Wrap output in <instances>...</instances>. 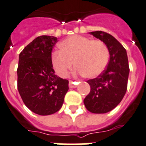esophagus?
<instances>
[{"instance_id": "1", "label": "esophagus", "mask_w": 146, "mask_h": 146, "mask_svg": "<svg viewBox=\"0 0 146 146\" xmlns=\"http://www.w3.org/2000/svg\"><path fill=\"white\" fill-rule=\"evenodd\" d=\"M77 84H78V82H74L73 81H69V87L70 88H75V87H77Z\"/></svg>"}]
</instances>
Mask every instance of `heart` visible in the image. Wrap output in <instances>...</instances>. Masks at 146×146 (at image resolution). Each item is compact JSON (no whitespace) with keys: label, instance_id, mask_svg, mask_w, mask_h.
<instances>
[{"label":"heart","instance_id":"1","mask_svg":"<svg viewBox=\"0 0 146 146\" xmlns=\"http://www.w3.org/2000/svg\"><path fill=\"white\" fill-rule=\"evenodd\" d=\"M60 50L53 52L51 63L55 71L61 77L68 76L73 66L76 73L95 78L104 70L108 63L109 50L103 41L91 40L81 35H74L59 44Z\"/></svg>","mask_w":146,"mask_h":146}]
</instances>
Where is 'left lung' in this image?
I'll list each match as a JSON object with an SVG mask.
<instances>
[{"label":"left lung","mask_w":146,"mask_h":146,"mask_svg":"<svg viewBox=\"0 0 146 146\" xmlns=\"http://www.w3.org/2000/svg\"><path fill=\"white\" fill-rule=\"evenodd\" d=\"M90 34L106 44L110 59L106 69L97 78L87 81L90 92L84 104L92 113H106L115 108L126 94L129 73L127 54L123 46L108 33L97 31Z\"/></svg>","instance_id":"8db88e82"}]
</instances>
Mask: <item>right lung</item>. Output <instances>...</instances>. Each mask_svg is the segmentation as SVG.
Here are the masks:
<instances>
[{"label": "right lung", "instance_id": "1", "mask_svg": "<svg viewBox=\"0 0 146 146\" xmlns=\"http://www.w3.org/2000/svg\"><path fill=\"white\" fill-rule=\"evenodd\" d=\"M57 38L40 36L19 55L17 89L23 103L40 115L55 113L61 109L68 92V80L55 75L51 52Z\"/></svg>", "mask_w": 146, "mask_h": 146}]
</instances>
